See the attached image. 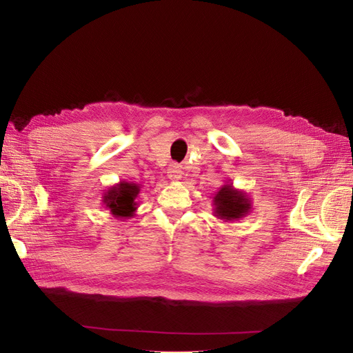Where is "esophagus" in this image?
Masks as SVG:
<instances>
[{
  "label": "esophagus",
  "instance_id": "1",
  "mask_svg": "<svg viewBox=\"0 0 353 353\" xmlns=\"http://www.w3.org/2000/svg\"><path fill=\"white\" fill-rule=\"evenodd\" d=\"M167 174H168V179L172 180V181H179L180 179H181V170H180V167H179V164H172L168 167V170H167Z\"/></svg>",
  "mask_w": 353,
  "mask_h": 353
}]
</instances>
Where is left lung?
I'll return each mask as SVG.
<instances>
[{"instance_id":"left-lung-1","label":"left lung","mask_w":353,"mask_h":353,"mask_svg":"<svg viewBox=\"0 0 353 353\" xmlns=\"http://www.w3.org/2000/svg\"><path fill=\"white\" fill-rule=\"evenodd\" d=\"M214 203V215L218 219L239 221L249 215L253 210L252 199L244 190L236 189L232 185H224L219 188L212 199Z\"/></svg>"}]
</instances>
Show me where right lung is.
Wrapping results in <instances>:
<instances>
[{
	"label": "right lung",
	"instance_id": "right-lung-1",
	"mask_svg": "<svg viewBox=\"0 0 353 353\" xmlns=\"http://www.w3.org/2000/svg\"><path fill=\"white\" fill-rule=\"evenodd\" d=\"M141 186L134 181L122 180L103 193V205L108 208L114 218L128 219L135 215L138 208L137 198Z\"/></svg>",
	"mask_w": 353,
	"mask_h": 353
}]
</instances>
